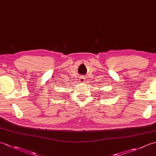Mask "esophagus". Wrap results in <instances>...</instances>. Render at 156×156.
Here are the masks:
<instances>
[{"instance_id": "1", "label": "esophagus", "mask_w": 156, "mask_h": 156, "mask_svg": "<svg viewBox=\"0 0 156 156\" xmlns=\"http://www.w3.org/2000/svg\"><path fill=\"white\" fill-rule=\"evenodd\" d=\"M85 79H86V77H85V76H81V77L79 78V82H84V81H85Z\"/></svg>"}]
</instances>
